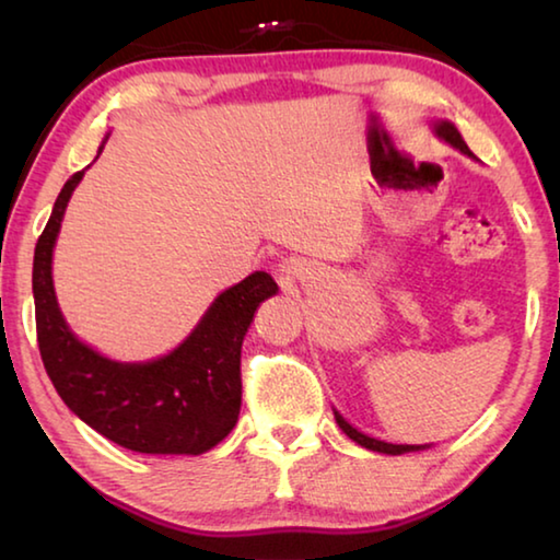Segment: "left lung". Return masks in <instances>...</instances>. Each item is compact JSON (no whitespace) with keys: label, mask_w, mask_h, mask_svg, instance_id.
<instances>
[{"label":"left lung","mask_w":560,"mask_h":560,"mask_svg":"<svg viewBox=\"0 0 560 560\" xmlns=\"http://www.w3.org/2000/svg\"><path fill=\"white\" fill-rule=\"evenodd\" d=\"M438 136L440 138H444L447 140L450 145H454V148H459L464 155H469V158H474L471 155V150L467 148V143H464L462 140V136H459V130L452 126V122H447V120H442V122H438ZM336 422H338V428L343 430L350 440L353 442H358L360 447H365V450H373V452H383V454H405V452H417L420 447H417V444H390V442H381V440H373V438H368V434H363V432H358L355 428H350V424L343 420V417H340L338 412H336Z\"/></svg>","instance_id":"left-lung-1"}]
</instances>
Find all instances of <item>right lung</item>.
Here are the masks:
<instances>
[{"instance_id":"right-lung-1","label":"right lung","mask_w":560,"mask_h":560,"mask_svg":"<svg viewBox=\"0 0 560 560\" xmlns=\"http://www.w3.org/2000/svg\"><path fill=\"white\" fill-rule=\"evenodd\" d=\"M83 170L66 179L34 252L36 340L46 375L71 412L120 447L202 454L232 432L242 407V340L254 311L279 291L257 271L214 299L183 346L143 365H122L75 338L56 306L51 254Z\"/></svg>"}]
</instances>
